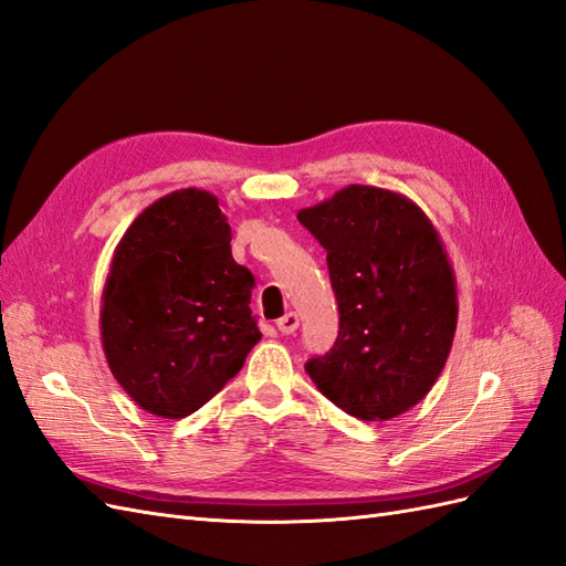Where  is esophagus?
<instances>
[{
  "mask_svg": "<svg viewBox=\"0 0 566 566\" xmlns=\"http://www.w3.org/2000/svg\"><path fill=\"white\" fill-rule=\"evenodd\" d=\"M298 315L294 313V311H289L286 315H282L280 321H277V327H280V332L282 335H294V332L298 329Z\"/></svg>",
  "mask_w": 566,
  "mask_h": 566,
  "instance_id": "obj_1",
  "label": "esophagus"
}]
</instances>
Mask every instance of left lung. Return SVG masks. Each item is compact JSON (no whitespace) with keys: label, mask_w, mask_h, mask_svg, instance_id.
Segmentation results:
<instances>
[{"label":"left lung","mask_w":566,"mask_h":566,"mask_svg":"<svg viewBox=\"0 0 566 566\" xmlns=\"http://www.w3.org/2000/svg\"><path fill=\"white\" fill-rule=\"evenodd\" d=\"M298 222L327 251L339 335L306 373L360 421L409 411L438 382L457 332V277L440 231L407 196L352 184Z\"/></svg>","instance_id":"obj_1"}]
</instances>
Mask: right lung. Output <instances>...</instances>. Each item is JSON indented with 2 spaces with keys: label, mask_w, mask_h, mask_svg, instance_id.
Instances as JSON below:
<instances>
[{
  "label": "right lung",
  "mask_w": 566,
  "mask_h": 566,
  "mask_svg": "<svg viewBox=\"0 0 566 566\" xmlns=\"http://www.w3.org/2000/svg\"><path fill=\"white\" fill-rule=\"evenodd\" d=\"M229 241L217 196L181 188L145 208L114 249L99 337L112 375L143 411L191 416L258 344L255 280Z\"/></svg>",
  "instance_id": "1"
}]
</instances>
